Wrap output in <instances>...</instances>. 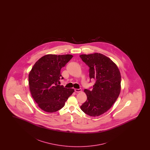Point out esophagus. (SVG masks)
<instances>
[{"label": "esophagus", "instance_id": "1", "mask_svg": "<svg viewBox=\"0 0 150 150\" xmlns=\"http://www.w3.org/2000/svg\"><path fill=\"white\" fill-rule=\"evenodd\" d=\"M81 91H82V90H81V88H79V89L75 88V92L79 93L81 92Z\"/></svg>", "mask_w": 150, "mask_h": 150}]
</instances>
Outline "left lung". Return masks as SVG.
<instances>
[{
    "label": "left lung",
    "mask_w": 150,
    "mask_h": 150,
    "mask_svg": "<svg viewBox=\"0 0 150 150\" xmlns=\"http://www.w3.org/2000/svg\"><path fill=\"white\" fill-rule=\"evenodd\" d=\"M79 56L90 68V79L96 80L92 90L84 89L87 100L80 109L90 116H98L108 111L119 96L120 73L117 65L102 54H82Z\"/></svg>",
    "instance_id": "left-lung-1"
}]
</instances>
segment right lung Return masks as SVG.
<instances>
[{
  "label": "right lung",
  "instance_id": "add662e5",
  "mask_svg": "<svg viewBox=\"0 0 150 150\" xmlns=\"http://www.w3.org/2000/svg\"><path fill=\"white\" fill-rule=\"evenodd\" d=\"M73 56L47 54L40 58L29 74V84L32 96L43 111L53 113L62 108L73 88L59 85L60 70ZM62 77V79H63Z\"/></svg>",
  "mask_w": 150,
  "mask_h": 150
}]
</instances>
